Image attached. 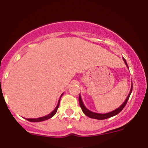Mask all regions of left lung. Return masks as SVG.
I'll use <instances>...</instances> for the list:
<instances>
[{
  "label": "left lung",
  "instance_id": "1",
  "mask_svg": "<svg viewBox=\"0 0 148 148\" xmlns=\"http://www.w3.org/2000/svg\"><path fill=\"white\" fill-rule=\"evenodd\" d=\"M123 59L124 62H125V64L127 65V67H128V65H127V63L126 60H125V59L124 58H123ZM128 68H129V67H128ZM132 87H133V86H132V88H131L130 92V93H129V95L127 96V99H125V101H124V103H123V104H122L121 106L119 107V108H117V109H115V110H114V111H113L111 112H109V113H105V114H101V113H94V112H92V111H90V110H88V108L84 106V103H83V101H82V99H81V97L79 95V99L80 106H81V109H82V111H83V112H84V114L86 115H87L88 117H89V118H90L97 119V120H104V119L111 118V117H113V116H114V115H116L117 114H118V113H120V112L123 109L124 107L126 106L127 101H128L129 98H130V97L131 93H132Z\"/></svg>",
  "mask_w": 148,
  "mask_h": 148
}]
</instances>
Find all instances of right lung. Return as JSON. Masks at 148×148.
I'll list each match as a JSON object with an SVG mask.
<instances>
[{
	"label": "right lung",
	"instance_id": "obj_1",
	"mask_svg": "<svg viewBox=\"0 0 148 148\" xmlns=\"http://www.w3.org/2000/svg\"><path fill=\"white\" fill-rule=\"evenodd\" d=\"M62 94L61 95L60 98H61V97H62ZM60 99H59L58 103L57 106L56 107L55 109H54L53 111L51 112V113H49V115H46V116L42 117V118H33H33H26V120H28V121H30V122H33V123H36V122H42V121H45V120H48V119L51 118H52V117L53 116V115H55L56 113L57 110H58V107H59V104H60Z\"/></svg>",
	"mask_w": 148,
	"mask_h": 148
}]
</instances>
